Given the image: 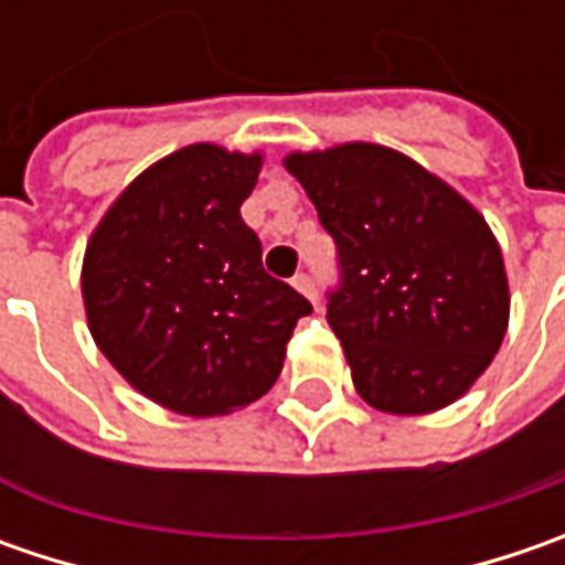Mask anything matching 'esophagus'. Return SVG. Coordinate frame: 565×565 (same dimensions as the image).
Masks as SVG:
<instances>
[{
	"label": "esophagus",
	"instance_id": "1",
	"mask_svg": "<svg viewBox=\"0 0 565 565\" xmlns=\"http://www.w3.org/2000/svg\"><path fill=\"white\" fill-rule=\"evenodd\" d=\"M292 286L298 289V292L305 295V298H311V301H317V282L311 273H295Z\"/></svg>",
	"mask_w": 565,
	"mask_h": 565
}]
</instances>
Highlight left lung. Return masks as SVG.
<instances>
[{
  "label": "left lung",
  "instance_id": "8db88e82",
  "mask_svg": "<svg viewBox=\"0 0 565 565\" xmlns=\"http://www.w3.org/2000/svg\"><path fill=\"white\" fill-rule=\"evenodd\" d=\"M337 242L327 320L355 390L390 415L456 402L510 320L503 254L484 216L427 169L377 143L286 157Z\"/></svg>",
  "mask_w": 565,
  "mask_h": 565
}]
</instances>
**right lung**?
I'll list each match as a JSON object with an SVG mask.
<instances>
[{"label": "right lung", "mask_w": 565, "mask_h": 565, "mask_svg": "<svg viewBox=\"0 0 565 565\" xmlns=\"http://www.w3.org/2000/svg\"><path fill=\"white\" fill-rule=\"evenodd\" d=\"M260 153L191 143L141 172L94 232L81 292L99 352L179 415H226L270 390L311 301L260 260L242 220Z\"/></svg>", "instance_id": "obj_1"}]
</instances>
